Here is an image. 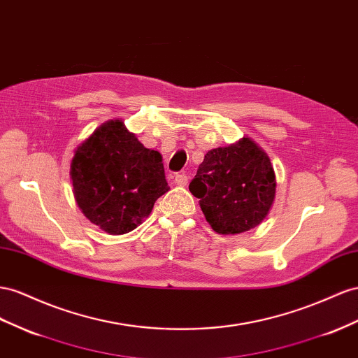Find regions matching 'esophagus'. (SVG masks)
I'll return each instance as SVG.
<instances>
[{
  "mask_svg": "<svg viewBox=\"0 0 358 358\" xmlns=\"http://www.w3.org/2000/svg\"><path fill=\"white\" fill-rule=\"evenodd\" d=\"M175 183L179 187H187L188 183V176L187 175H176L175 176Z\"/></svg>",
  "mask_w": 358,
  "mask_h": 358,
  "instance_id": "34e87169",
  "label": "esophagus"
}]
</instances>
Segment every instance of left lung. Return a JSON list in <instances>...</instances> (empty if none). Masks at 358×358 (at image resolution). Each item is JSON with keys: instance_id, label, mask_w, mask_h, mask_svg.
Instances as JSON below:
<instances>
[{"instance_id": "8db88e82", "label": "left lung", "mask_w": 358, "mask_h": 358, "mask_svg": "<svg viewBox=\"0 0 358 358\" xmlns=\"http://www.w3.org/2000/svg\"><path fill=\"white\" fill-rule=\"evenodd\" d=\"M275 188L271 159L250 137L209 150L189 183L203 215L220 235H238L262 223Z\"/></svg>"}]
</instances>
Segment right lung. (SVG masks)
<instances>
[{
	"instance_id": "add662e5",
	"label": "right lung",
	"mask_w": 358,
	"mask_h": 358,
	"mask_svg": "<svg viewBox=\"0 0 358 358\" xmlns=\"http://www.w3.org/2000/svg\"><path fill=\"white\" fill-rule=\"evenodd\" d=\"M71 182L84 217L110 235L137 229L170 189L161 153L144 148L120 119L102 123L76 148Z\"/></svg>"
}]
</instances>
